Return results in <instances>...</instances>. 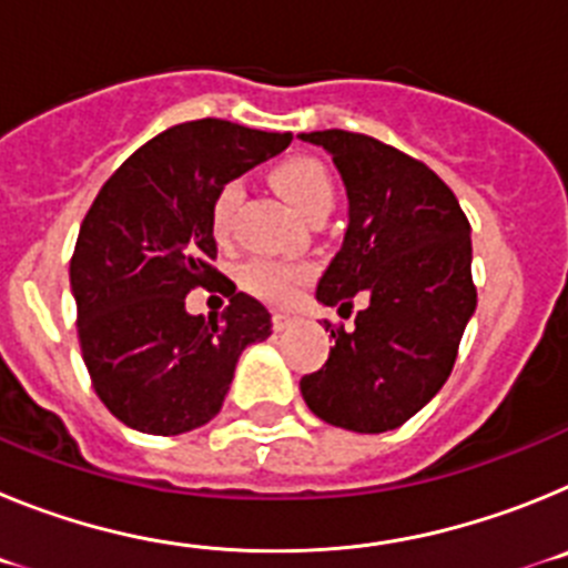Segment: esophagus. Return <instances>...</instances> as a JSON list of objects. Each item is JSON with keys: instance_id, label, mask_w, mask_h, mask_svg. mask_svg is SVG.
Wrapping results in <instances>:
<instances>
[{"instance_id": "1", "label": "esophagus", "mask_w": 568, "mask_h": 568, "mask_svg": "<svg viewBox=\"0 0 568 568\" xmlns=\"http://www.w3.org/2000/svg\"><path fill=\"white\" fill-rule=\"evenodd\" d=\"M290 324H293V318H290L287 313H273V327L278 329V333H281V329H287Z\"/></svg>"}]
</instances>
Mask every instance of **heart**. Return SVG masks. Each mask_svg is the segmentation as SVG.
Wrapping results in <instances>:
<instances>
[{"label": "heart", "mask_w": 568, "mask_h": 568, "mask_svg": "<svg viewBox=\"0 0 568 568\" xmlns=\"http://www.w3.org/2000/svg\"><path fill=\"white\" fill-rule=\"evenodd\" d=\"M273 187L278 190L301 215H313L318 210L333 207L335 187L329 179L327 168L313 159V155H290L281 164H275ZM241 202V184L227 182L219 193H215L213 204H210V230L219 241L230 239L233 230V215ZM313 267L310 264H298V261L284 258H267V255H255V258L244 261L239 270V284L247 290L255 298L267 301V304H287L295 298L301 284H307Z\"/></svg>", "instance_id": "1"}]
</instances>
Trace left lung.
Listing matches in <instances>:
<instances>
[{"instance_id": "1", "label": "left lung", "mask_w": 568, "mask_h": 568, "mask_svg": "<svg viewBox=\"0 0 568 568\" xmlns=\"http://www.w3.org/2000/svg\"><path fill=\"white\" fill-rule=\"evenodd\" d=\"M301 139L333 155L349 199L344 244L315 295L344 318L355 293L369 295L355 329H333L327 364L301 378V395L341 429H398L446 384L478 304L469 219L433 170L393 144L349 130Z\"/></svg>"}]
</instances>
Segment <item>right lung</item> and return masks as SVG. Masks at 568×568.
<instances>
[{"instance_id": "right-lung-1", "label": "right lung", "mask_w": 568, "mask_h": 568, "mask_svg": "<svg viewBox=\"0 0 568 568\" xmlns=\"http://www.w3.org/2000/svg\"><path fill=\"white\" fill-rule=\"evenodd\" d=\"M293 142L224 119L175 124L102 184L70 258L77 329L93 389L148 435L219 415L244 346L273 333L267 307L213 267L210 204L227 182ZM195 286L231 298L219 320L183 310Z\"/></svg>"}]
</instances>
